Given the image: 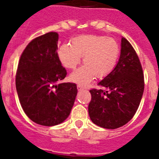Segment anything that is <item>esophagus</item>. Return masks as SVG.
<instances>
[{"instance_id": "esophagus-1", "label": "esophagus", "mask_w": 159, "mask_h": 159, "mask_svg": "<svg viewBox=\"0 0 159 159\" xmlns=\"http://www.w3.org/2000/svg\"><path fill=\"white\" fill-rule=\"evenodd\" d=\"M77 89H78L79 91H80V90H84V87L83 86V85H81V84H78V85H77Z\"/></svg>"}]
</instances>
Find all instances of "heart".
Wrapping results in <instances>:
<instances>
[{
  "mask_svg": "<svg viewBox=\"0 0 159 159\" xmlns=\"http://www.w3.org/2000/svg\"><path fill=\"white\" fill-rule=\"evenodd\" d=\"M71 44L59 48L58 57L63 65L74 69L80 63L84 64L70 75L71 80L86 84L96 75L102 78L110 74L118 63L120 48L115 39L98 35H82L73 38Z\"/></svg>",
  "mask_w": 159,
  "mask_h": 159,
  "instance_id": "1",
  "label": "heart"
}]
</instances>
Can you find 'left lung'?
<instances>
[{
  "label": "left lung",
  "instance_id": "8db88e82",
  "mask_svg": "<svg viewBox=\"0 0 159 159\" xmlns=\"http://www.w3.org/2000/svg\"><path fill=\"white\" fill-rule=\"evenodd\" d=\"M90 90L91 120L97 126L116 129L128 123L138 110L144 91V76L139 59L130 42L121 40L120 57L113 71Z\"/></svg>",
  "mask_w": 159,
  "mask_h": 159
}]
</instances>
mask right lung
Segmentation results:
<instances>
[{
    "instance_id": "obj_1",
    "label": "right lung",
    "mask_w": 159,
    "mask_h": 159,
    "mask_svg": "<svg viewBox=\"0 0 159 159\" xmlns=\"http://www.w3.org/2000/svg\"><path fill=\"white\" fill-rule=\"evenodd\" d=\"M59 35L51 32L35 38L20 58L16 88L25 113L37 124L58 125L70 115L77 87L60 83L67 75L57 53Z\"/></svg>"
}]
</instances>
